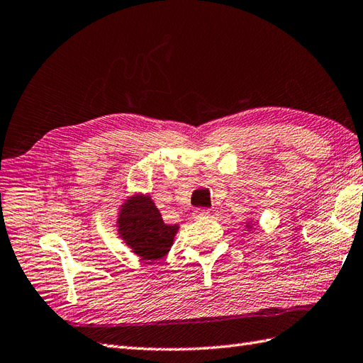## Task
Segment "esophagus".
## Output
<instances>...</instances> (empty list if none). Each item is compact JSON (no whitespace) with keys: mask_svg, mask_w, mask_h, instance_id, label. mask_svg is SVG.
Returning <instances> with one entry per match:
<instances>
[{"mask_svg":"<svg viewBox=\"0 0 363 363\" xmlns=\"http://www.w3.org/2000/svg\"><path fill=\"white\" fill-rule=\"evenodd\" d=\"M209 214H211L209 209H203V208H199L192 212L194 218H205V217H209Z\"/></svg>","mask_w":363,"mask_h":363,"instance_id":"obj_1","label":"esophagus"}]
</instances>
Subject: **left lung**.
<instances>
[{
    "label": "left lung",
    "mask_w": 363,
    "mask_h": 363,
    "mask_svg": "<svg viewBox=\"0 0 363 363\" xmlns=\"http://www.w3.org/2000/svg\"><path fill=\"white\" fill-rule=\"evenodd\" d=\"M255 223L257 222H252V220H250V222H246L245 225H246V229H248V231H251V229L255 226Z\"/></svg>",
    "instance_id": "8db88e82"
}]
</instances>
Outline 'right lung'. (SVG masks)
I'll list each match as a JSON object with an SVG mask.
<instances>
[{
    "mask_svg": "<svg viewBox=\"0 0 363 363\" xmlns=\"http://www.w3.org/2000/svg\"><path fill=\"white\" fill-rule=\"evenodd\" d=\"M117 233L141 260L155 262L171 251L179 225H166L160 211L147 194H134L117 212Z\"/></svg>",
    "mask_w": 363,
    "mask_h": 363,
    "instance_id": "right-lung-1",
    "label": "right lung"
}]
</instances>
